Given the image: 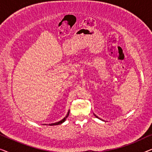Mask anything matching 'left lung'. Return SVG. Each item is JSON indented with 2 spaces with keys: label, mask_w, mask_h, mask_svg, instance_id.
Listing matches in <instances>:
<instances>
[{
  "label": "left lung",
  "mask_w": 152,
  "mask_h": 152,
  "mask_svg": "<svg viewBox=\"0 0 152 152\" xmlns=\"http://www.w3.org/2000/svg\"><path fill=\"white\" fill-rule=\"evenodd\" d=\"M95 116H96V115H95ZM96 117H97V116H96Z\"/></svg>",
  "instance_id": "8db88e82"
}]
</instances>
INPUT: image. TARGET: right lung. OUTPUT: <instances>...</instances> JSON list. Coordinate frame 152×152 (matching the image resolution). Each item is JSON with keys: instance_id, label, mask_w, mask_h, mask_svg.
I'll use <instances>...</instances> for the list:
<instances>
[{"instance_id": "1", "label": "right lung", "mask_w": 152, "mask_h": 152, "mask_svg": "<svg viewBox=\"0 0 152 152\" xmlns=\"http://www.w3.org/2000/svg\"><path fill=\"white\" fill-rule=\"evenodd\" d=\"M68 115H69V111L68 112V113H67V115H66V116L65 118H64V119H62L61 120H60L59 122H55V123H53V124H49L48 125H58V124H61V123H63V122L65 121L66 120V118H68Z\"/></svg>"}]
</instances>
